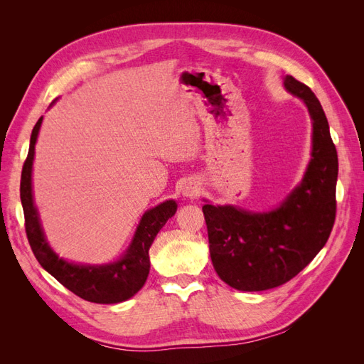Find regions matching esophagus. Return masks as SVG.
Here are the masks:
<instances>
[{"mask_svg": "<svg viewBox=\"0 0 364 364\" xmlns=\"http://www.w3.org/2000/svg\"><path fill=\"white\" fill-rule=\"evenodd\" d=\"M182 194L185 196V197H190V199H193V197H196L197 194H199V190H197V186H194V185H185L183 188H182Z\"/></svg>", "mask_w": 364, "mask_h": 364, "instance_id": "34e87169", "label": "esophagus"}]
</instances>
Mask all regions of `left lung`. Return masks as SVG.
I'll use <instances>...</instances> for the list:
<instances>
[{
    "label": "left lung",
    "instance_id": "1",
    "mask_svg": "<svg viewBox=\"0 0 364 364\" xmlns=\"http://www.w3.org/2000/svg\"><path fill=\"white\" fill-rule=\"evenodd\" d=\"M313 121V150L302 182L277 209L250 213L237 206L203 205L213 266L232 289L262 291L279 287L313 261L336 220L337 150L321 102L293 75L284 79Z\"/></svg>",
    "mask_w": 364,
    "mask_h": 364
}]
</instances>
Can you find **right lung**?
<instances>
[{
  "instance_id": "obj_1",
  "label": "right lung",
  "mask_w": 364,
  "mask_h": 364,
  "mask_svg": "<svg viewBox=\"0 0 364 364\" xmlns=\"http://www.w3.org/2000/svg\"><path fill=\"white\" fill-rule=\"evenodd\" d=\"M41 124L42 117L33 127L28 155L24 162L23 174H21V203L24 209L26 232L30 247L41 266L53 274L63 287L82 299L95 304L124 302L144 285L150 270L149 249L162 226L174 215L178 205L174 200H167L149 209L142 215L129 249L115 262L105 264V266H83V264H74L59 258L47 243L39 222L38 209L33 203L31 167Z\"/></svg>"
}]
</instances>
